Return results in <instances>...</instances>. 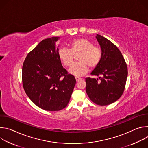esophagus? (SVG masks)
<instances>
[{
    "mask_svg": "<svg viewBox=\"0 0 148 148\" xmlns=\"http://www.w3.org/2000/svg\"><path fill=\"white\" fill-rule=\"evenodd\" d=\"M75 79H76L77 82H78V81H79V80H81V78H79V77H75Z\"/></svg>",
    "mask_w": 148,
    "mask_h": 148,
    "instance_id": "34e87169",
    "label": "esophagus"
}]
</instances>
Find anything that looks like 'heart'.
Returning <instances> with one entry per match:
<instances>
[{
	"mask_svg": "<svg viewBox=\"0 0 148 148\" xmlns=\"http://www.w3.org/2000/svg\"><path fill=\"white\" fill-rule=\"evenodd\" d=\"M73 54H79L78 57L79 62L73 64L69 71L75 77L85 75L88 72V67L91 69L97 67L102 57L101 49L95 47L91 41L84 38L73 40L70 43V50L61 48L58 53L60 61L66 67H70L73 63Z\"/></svg>",
	"mask_w": 148,
	"mask_h": 148,
	"instance_id": "heart-1",
	"label": "heart"
}]
</instances>
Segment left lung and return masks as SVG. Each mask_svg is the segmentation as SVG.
I'll return each mask as SVG.
<instances>
[{
    "label": "left lung",
    "mask_w": 148,
    "mask_h": 148,
    "mask_svg": "<svg viewBox=\"0 0 148 148\" xmlns=\"http://www.w3.org/2000/svg\"><path fill=\"white\" fill-rule=\"evenodd\" d=\"M95 37L102 57L91 75L99 77L100 80L86 78V90L93 102L102 106L111 104L121 97L127 79L128 69L122 53L114 44L99 34H97Z\"/></svg>",
    "instance_id": "1"
}]
</instances>
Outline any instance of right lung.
I'll use <instances>...</instances> for the list:
<instances>
[{
	"instance_id": "1",
	"label": "right lung",
	"mask_w": 148,
	"mask_h": 148,
	"mask_svg": "<svg viewBox=\"0 0 148 148\" xmlns=\"http://www.w3.org/2000/svg\"><path fill=\"white\" fill-rule=\"evenodd\" d=\"M59 37L42 40L27 56L22 68L24 90L39 108L49 111L64 108L69 103L76 80L63 68L56 42Z\"/></svg>"
}]
</instances>
